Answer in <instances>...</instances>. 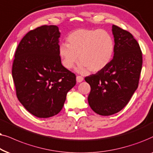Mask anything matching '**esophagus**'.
<instances>
[{
  "instance_id": "34e87169",
  "label": "esophagus",
  "mask_w": 153,
  "mask_h": 153,
  "mask_svg": "<svg viewBox=\"0 0 153 153\" xmlns=\"http://www.w3.org/2000/svg\"><path fill=\"white\" fill-rule=\"evenodd\" d=\"M83 80H84V78H83L82 76H79V75H78V76L76 77V80L78 82H82Z\"/></svg>"
}]
</instances>
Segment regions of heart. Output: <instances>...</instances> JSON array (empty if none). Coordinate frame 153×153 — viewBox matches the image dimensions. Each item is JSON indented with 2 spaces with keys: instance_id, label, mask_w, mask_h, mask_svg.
Listing matches in <instances>:
<instances>
[{
  "instance_id": "b5f03b06",
  "label": "heart",
  "mask_w": 153,
  "mask_h": 153,
  "mask_svg": "<svg viewBox=\"0 0 153 153\" xmlns=\"http://www.w3.org/2000/svg\"><path fill=\"white\" fill-rule=\"evenodd\" d=\"M68 44L62 43L58 52L62 63L67 69L80 63L77 71L86 73L88 70L97 72L111 62L115 48L111 34L104 30L80 28L69 34Z\"/></svg>"
}]
</instances>
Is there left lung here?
<instances>
[{
	"mask_svg": "<svg viewBox=\"0 0 153 153\" xmlns=\"http://www.w3.org/2000/svg\"><path fill=\"white\" fill-rule=\"evenodd\" d=\"M115 42L113 59L105 68L85 78L91 87L88 103L100 115L120 111L138 88L142 68V52L133 36L112 26Z\"/></svg>",
	"mask_w": 153,
	"mask_h": 153,
	"instance_id": "obj_1",
	"label": "left lung"
}]
</instances>
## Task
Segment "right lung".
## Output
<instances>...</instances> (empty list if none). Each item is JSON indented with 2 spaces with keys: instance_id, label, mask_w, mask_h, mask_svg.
Instances as JSON below:
<instances>
[{
  "instance_id": "1",
  "label": "right lung",
  "mask_w": 153,
  "mask_h": 153,
  "mask_svg": "<svg viewBox=\"0 0 153 153\" xmlns=\"http://www.w3.org/2000/svg\"><path fill=\"white\" fill-rule=\"evenodd\" d=\"M58 26H42L22 38L12 74L17 97L32 115L48 118L62 111L66 94L76 84L74 73L62 66Z\"/></svg>"
}]
</instances>
